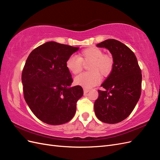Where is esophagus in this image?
<instances>
[{"instance_id": "1", "label": "esophagus", "mask_w": 160, "mask_h": 160, "mask_svg": "<svg viewBox=\"0 0 160 160\" xmlns=\"http://www.w3.org/2000/svg\"><path fill=\"white\" fill-rule=\"evenodd\" d=\"M89 91V89H83V92H84V94H87L88 93V92Z\"/></svg>"}]
</instances>
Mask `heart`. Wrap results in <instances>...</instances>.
<instances>
[{
    "mask_svg": "<svg viewBox=\"0 0 160 160\" xmlns=\"http://www.w3.org/2000/svg\"><path fill=\"white\" fill-rule=\"evenodd\" d=\"M83 62H91L90 72H83L75 77V83L87 89H90L99 84L101 77L108 76L113 69V59L98 47H89L82 51L80 57L71 55L66 61V67L72 74H78L83 69Z\"/></svg>",
    "mask_w": 160,
    "mask_h": 160,
    "instance_id": "1",
    "label": "heart"
}]
</instances>
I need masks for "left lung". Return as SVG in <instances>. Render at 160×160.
<instances>
[{"instance_id":"left-lung-1","label":"left lung","mask_w":160,"mask_h":160,"mask_svg":"<svg viewBox=\"0 0 160 160\" xmlns=\"http://www.w3.org/2000/svg\"><path fill=\"white\" fill-rule=\"evenodd\" d=\"M109 51L113 67L98 90L95 101V113L102 122L113 124L126 119L139 99L142 89V71L134 52L123 43L108 39L97 45Z\"/></svg>"}]
</instances>
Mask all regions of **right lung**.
Returning <instances> with one entry per match:
<instances>
[{"instance_id":"obj_1","label":"right lung","mask_w":160,"mask_h":160,"mask_svg":"<svg viewBox=\"0 0 160 160\" xmlns=\"http://www.w3.org/2000/svg\"><path fill=\"white\" fill-rule=\"evenodd\" d=\"M79 47L47 42L28 55L22 72L24 98L36 117L49 125H61L73 118L83 95L72 79L66 61Z\"/></svg>"}]
</instances>
